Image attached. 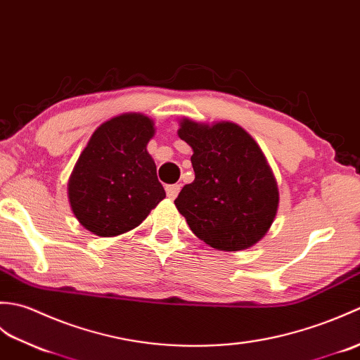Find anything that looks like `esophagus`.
I'll return each instance as SVG.
<instances>
[{
	"label": "esophagus",
	"mask_w": 360,
	"mask_h": 360,
	"mask_svg": "<svg viewBox=\"0 0 360 360\" xmlns=\"http://www.w3.org/2000/svg\"><path fill=\"white\" fill-rule=\"evenodd\" d=\"M179 193H180V185H177V183H175V185L166 186V194H167V197L172 198V200L179 195Z\"/></svg>",
	"instance_id": "34e87169"
}]
</instances>
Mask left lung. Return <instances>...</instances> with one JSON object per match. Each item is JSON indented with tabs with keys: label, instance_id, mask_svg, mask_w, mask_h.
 I'll return each mask as SVG.
<instances>
[{
	"label": "left lung",
	"instance_id": "obj_1",
	"mask_svg": "<svg viewBox=\"0 0 360 360\" xmlns=\"http://www.w3.org/2000/svg\"><path fill=\"white\" fill-rule=\"evenodd\" d=\"M177 134L193 148L195 179L174 202L191 231L220 251L259 243L278 207L277 181L260 146L231 122L181 118Z\"/></svg>",
	"mask_w": 360,
	"mask_h": 360
}]
</instances>
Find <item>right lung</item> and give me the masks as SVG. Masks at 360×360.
<instances>
[{
  "label": "right lung",
  "instance_id": "obj_1",
  "mask_svg": "<svg viewBox=\"0 0 360 360\" xmlns=\"http://www.w3.org/2000/svg\"><path fill=\"white\" fill-rule=\"evenodd\" d=\"M154 122L127 112L101 123L79 154L68 183L79 225L100 237L137 228L166 197L148 153Z\"/></svg>",
  "mask_w": 360,
  "mask_h": 360
}]
</instances>
